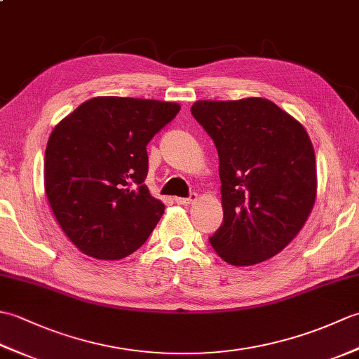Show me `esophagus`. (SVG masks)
Here are the masks:
<instances>
[{
	"label": "esophagus",
	"instance_id": "esophagus-1",
	"mask_svg": "<svg viewBox=\"0 0 359 359\" xmlns=\"http://www.w3.org/2000/svg\"><path fill=\"white\" fill-rule=\"evenodd\" d=\"M197 201V194H191L189 197H175V203L184 205V207H189Z\"/></svg>",
	"mask_w": 359,
	"mask_h": 359
}]
</instances>
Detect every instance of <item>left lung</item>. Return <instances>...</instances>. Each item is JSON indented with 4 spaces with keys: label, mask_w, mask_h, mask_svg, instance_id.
Instances as JSON below:
<instances>
[{
    "label": "left lung",
    "mask_w": 359,
    "mask_h": 359,
    "mask_svg": "<svg viewBox=\"0 0 359 359\" xmlns=\"http://www.w3.org/2000/svg\"><path fill=\"white\" fill-rule=\"evenodd\" d=\"M191 114L219 154L224 224L211 247L234 266L280 253L316 201L315 149L306 128L262 97L199 100Z\"/></svg>",
    "instance_id": "8db88e82"
}]
</instances>
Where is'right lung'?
I'll return each instance as SVG.
<instances>
[{
	"label": "right lung",
	"mask_w": 359,
	"mask_h": 359,
	"mask_svg": "<svg viewBox=\"0 0 359 359\" xmlns=\"http://www.w3.org/2000/svg\"><path fill=\"white\" fill-rule=\"evenodd\" d=\"M179 111L174 102L95 97L53 128L44 152V191L81 253L118 261L147 242L165 211L143 184L147 144Z\"/></svg>",
	"instance_id": "add662e5"
}]
</instances>
